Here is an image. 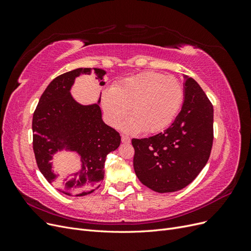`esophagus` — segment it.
I'll list each match as a JSON object with an SVG mask.
<instances>
[{
    "label": "esophagus",
    "mask_w": 251,
    "mask_h": 251,
    "mask_svg": "<svg viewBox=\"0 0 251 251\" xmlns=\"http://www.w3.org/2000/svg\"><path fill=\"white\" fill-rule=\"evenodd\" d=\"M121 141H123V143H130L131 139H130V137H128V136L123 135V136H121Z\"/></svg>",
    "instance_id": "1"
}]
</instances>
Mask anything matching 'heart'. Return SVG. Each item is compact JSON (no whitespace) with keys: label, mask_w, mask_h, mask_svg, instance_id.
Wrapping results in <instances>:
<instances>
[{"label":"heart","mask_w":251,"mask_h":251,"mask_svg":"<svg viewBox=\"0 0 251 251\" xmlns=\"http://www.w3.org/2000/svg\"><path fill=\"white\" fill-rule=\"evenodd\" d=\"M183 96V87L176 77L143 72L104 90L100 101L105 119L112 126H119L130 112L133 117L124 125L126 132L156 133L176 118Z\"/></svg>","instance_id":"obj_1"}]
</instances>
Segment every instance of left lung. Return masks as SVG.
Returning <instances> with one entry per match:
<instances>
[{"instance_id": "1", "label": "left lung", "mask_w": 251, "mask_h": 251, "mask_svg": "<svg viewBox=\"0 0 251 251\" xmlns=\"http://www.w3.org/2000/svg\"><path fill=\"white\" fill-rule=\"evenodd\" d=\"M184 101L163 133L132 139L134 171L142 184L157 193L184 188L206 165L214 140V108L194 78L183 75Z\"/></svg>"}]
</instances>
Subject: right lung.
I'll use <instances>...</instances> for the list:
<instances>
[{
	"label": "right lung",
	"mask_w": 251,
	"mask_h": 251,
	"mask_svg": "<svg viewBox=\"0 0 251 251\" xmlns=\"http://www.w3.org/2000/svg\"><path fill=\"white\" fill-rule=\"evenodd\" d=\"M94 73L103 86L104 70L77 68L53 79L42 94L33 113V151L39 170L50 184L69 196H86L100 186L105 157L120 146V135L105 125L97 103L81 104L71 95L75 78ZM74 151L80 156L81 169L62 178L51 169L58 151Z\"/></svg>",
	"instance_id": "right-lung-1"
}]
</instances>
